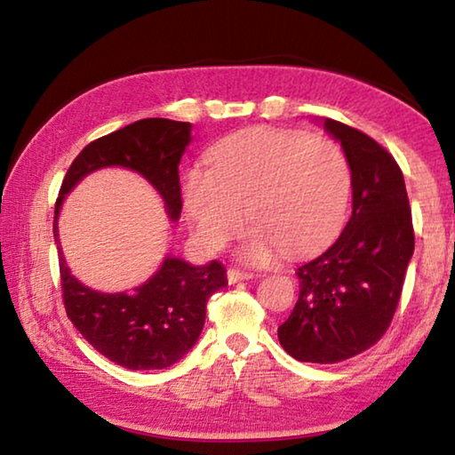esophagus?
<instances>
[{
	"mask_svg": "<svg viewBox=\"0 0 455 455\" xmlns=\"http://www.w3.org/2000/svg\"><path fill=\"white\" fill-rule=\"evenodd\" d=\"M227 279H228V283L230 284H235V283H238V281H246V279H252V273H249V271H241V268H228V273H227Z\"/></svg>",
	"mask_w": 455,
	"mask_h": 455,
	"instance_id": "1",
	"label": "esophagus"
}]
</instances>
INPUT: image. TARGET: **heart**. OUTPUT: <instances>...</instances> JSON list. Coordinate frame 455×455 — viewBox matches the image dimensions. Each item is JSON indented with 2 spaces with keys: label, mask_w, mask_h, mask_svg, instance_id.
<instances>
[{
  "label": "heart",
  "mask_w": 455,
  "mask_h": 455,
  "mask_svg": "<svg viewBox=\"0 0 455 455\" xmlns=\"http://www.w3.org/2000/svg\"><path fill=\"white\" fill-rule=\"evenodd\" d=\"M182 195L192 230L211 251L233 241L249 212L255 228L241 255L260 265L279 251L301 257L333 241L347 219L351 168L329 138L257 126L214 146L209 171H188Z\"/></svg>",
  "instance_id": "1"
}]
</instances>
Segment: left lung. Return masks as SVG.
Returning <instances> with one entry per match:
<instances>
[{
    "instance_id": "obj_1",
    "label": "left lung",
    "mask_w": 455,
    "mask_h": 455,
    "mask_svg": "<svg viewBox=\"0 0 455 455\" xmlns=\"http://www.w3.org/2000/svg\"><path fill=\"white\" fill-rule=\"evenodd\" d=\"M351 168L353 211L337 241L297 268L299 301L279 327L291 357L339 363L373 347L389 329L413 255L403 172L371 136L325 118Z\"/></svg>"
}]
</instances>
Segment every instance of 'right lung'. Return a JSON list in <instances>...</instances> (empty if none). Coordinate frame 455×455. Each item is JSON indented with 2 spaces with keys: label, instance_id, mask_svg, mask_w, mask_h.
<instances>
[{
  "label": "right lung",
  "instance_id": "1",
  "mask_svg": "<svg viewBox=\"0 0 455 455\" xmlns=\"http://www.w3.org/2000/svg\"><path fill=\"white\" fill-rule=\"evenodd\" d=\"M190 122L144 118L90 142L61 182L53 211L56 243L61 200L76 182L104 166L140 172L164 198L171 219H179L182 209L179 164L190 142ZM60 281L68 319L82 337L116 365L142 371L171 367L192 349L204 325L206 301L227 284V268L219 260L192 267L168 257L134 295H108L76 279L60 249Z\"/></svg>",
  "mask_w": 455,
  "mask_h": 455
}]
</instances>
